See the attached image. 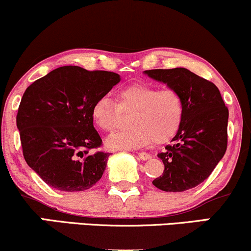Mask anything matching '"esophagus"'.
I'll list each match as a JSON object with an SVG mask.
<instances>
[{
    "label": "esophagus",
    "mask_w": 251,
    "mask_h": 251,
    "mask_svg": "<svg viewBox=\"0 0 251 251\" xmlns=\"http://www.w3.org/2000/svg\"><path fill=\"white\" fill-rule=\"evenodd\" d=\"M138 156L140 158V160H143V161H146V160L151 159V155L149 154V153H145V152L138 153Z\"/></svg>",
    "instance_id": "34e87169"
}]
</instances>
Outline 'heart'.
Returning <instances> with one entry per match:
<instances>
[{
	"instance_id": "heart-1",
	"label": "heart",
	"mask_w": 251,
	"mask_h": 251,
	"mask_svg": "<svg viewBox=\"0 0 251 251\" xmlns=\"http://www.w3.org/2000/svg\"><path fill=\"white\" fill-rule=\"evenodd\" d=\"M120 110H134L131 129L117 131L106 139L108 150H137L152 140L162 144L179 131L183 119L182 97L176 90L146 83L131 84L118 92V104L110 96L99 97L93 102L91 118L97 127L110 132L116 128Z\"/></svg>"
}]
</instances>
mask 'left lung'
I'll list each match as a JSON object with an SVG mask.
<instances>
[{"mask_svg": "<svg viewBox=\"0 0 251 251\" xmlns=\"http://www.w3.org/2000/svg\"><path fill=\"white\" fill-rule=\"evenodd\" d=\"M182 97L183 119L172 145L159 153L165 170L153 180L164 192H185L212 174L227 150L228 108L215 84L188 69L144 71Z\"/></svg>", "mask_w": 251, "mask_h": 251, "instance_id": "left-lung-1", "label": "left lung"}]
</instances>
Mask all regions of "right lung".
Instances as JSON below:
<instances>
[{"instance_id": "obj_1", "label": "right lung", "mask_w": 251, "mask_h": 251, "mask_svg": "<svg viewBox=\"0 0 251 251\" xmlns=\"http://www.w3.org/2000/svg\"><path fill=\"white\" fill-rule=\"evenodd\" d=\"M119 81L114 72L66 65L25 90L16 117L23 156L50 187L83 192L100 180L111 153L93 152L101 138L91 108Z\"/></svg>"}]
</instances>
